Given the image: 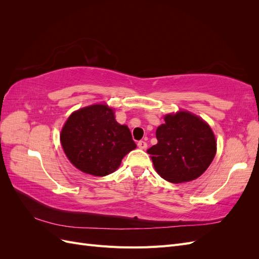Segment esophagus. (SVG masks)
<instances>
[{
  "mask_svg": "<svg viewBox=\"0 0 259 259\" xmlns=\"http://www.w3.org/2000/svg\"><path fill=\"white\" fill-rule=\"evenodd\" d=\"M138 147L140 148V149H146L147 148V143L146 142H144V140H140V142H138Z\"/></svg>",
  "mask_w": 259,
  "mask_h": 259,
  "instance_id": "obj_1",
  "label": "esophagus"
}]
</instances>
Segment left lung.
<instances>
[{
  "label": "left lung",
  "mask_w": 259,
  "mask_h": 259,
  "mask_svg": "<svg viewBox=\"0 0 259 259\" xmlns=\"http://www.w3.org/2000/svg\"><path fill=\"white\" fill-rule=\"evenodd\" d=\"M164 121L155 132L158 144L147 150L156 173L174 184L200 177L216 154L209 125L188 111L166 114Z\"/></svg>",
  "instance_id": "left-lung-1"
}]
</instances>
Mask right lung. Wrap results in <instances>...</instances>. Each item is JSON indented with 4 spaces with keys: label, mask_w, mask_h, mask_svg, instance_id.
<instances>
[{
    "label": "right lung",
    "mask_w": 259,
    "mask_h": 259,
    "mask_svg": "<svg viewBox=\"0 0 259 259\" xmlns=\"http://www.w3.org/2000/svg\"><path fill=\"white\" fill-rule=\"evenodd\" d=\"M60 143L77 169L100 177L113 173L136 148L130 128L115 121L113 109L101 104L70 115L61 130Z\"/></svg>",
    "instance_id": "1"
}]
</instances>
